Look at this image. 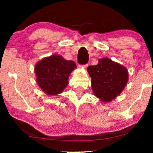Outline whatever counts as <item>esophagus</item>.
<instances>
[{
    "mask_svg": "<svg viewBox=\"0 0 153 153\" xmlns=\"http://www.w3.org/2000/svg\"><path fill=\"white\" fill-rule=\"evenodd\" d=\"M81 68H83V69H86L87 67H88V64L83 65H81Z\"/></svg>",
    "mask_w": 153,
    "mask_h": 153,
    "instance_id": "esophagus-1",
    "label": "esophagus"
}]
</instances>
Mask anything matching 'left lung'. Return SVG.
Wrapping results in <instances>:
<instances>
[{"mask_svg":"<svg viewBox=\"0 0 153 153\" xmlns=\"http://www.w3.org/2000/svg\"><path fill=\"white\" fill-rule=\"evenodd\" d=\"M87 71L94 95L104 103L118 97L128 81L127 68L108 58L99 59L97 65L89 66Z\"/></svg>","mask_w":153,"mask_h":153,"instance_id":"1","label":"left lung"}]
</instances>
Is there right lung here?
Masks as SVG:
<instances>
[{"instance_id":"right-lung-1","label":"right lung","mask_w":153,"mask_h":153,"mask_svg":"<svg viewBox=\"0 0 153 153\" xmlns=\"http://www.w3.org/2000/svg\"><path fill=\"white\" fill-rule=\"evenodd\" d=\"M76 68L74 61L58 54L44 58L35 66L37 85L46 95H58L68 86L69 76Z\"/></svg>"}]
</instances>
